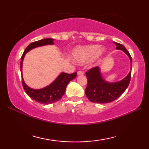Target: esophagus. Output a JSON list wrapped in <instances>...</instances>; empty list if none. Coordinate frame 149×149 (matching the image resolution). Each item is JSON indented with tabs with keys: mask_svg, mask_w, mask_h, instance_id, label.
Instances as JSON below:
<instances>
[{
	"mask_svg": "<svg viewBox=\"0 0 149 149\" xmlns=\"http://www.w3.org/2000/svg\"><path fill=\"white\" fill-rule=\"evenodd\" d=\"M77 74L78 75H83V74H84V72L81 71V70H79V71L77 72Z\"/></svg>",
	"mask_w": 149,
	"mask_h": 149,
	"instance_id": "34e87169",
	"label": "esophagus"
}]
</instances>
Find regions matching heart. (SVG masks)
<instances>
[{"mask_svg":"<svg viewBox=\"0 0 149 149\" xmlns=\"http://www.w3.org/2000/svg\"><path fill=\"white\" fill-rule=\"evenodd\" d=\"M104 52V48H99L97 45H89L75 48L72 52V57L79 63L86 62L91 58L95 61H99Z\"/></svg>","mask_w":149,"mask_h":149,"instance_id":"b5f03b06","label":"heart"}]
</instances>
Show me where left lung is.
<instances>
[{
  "label": "left lung",
  "instance_id": "1",
  "mask_svg": "<svg viewBox=\"0 0 149 149\" xmlns=\"http://www.w3.org/2000/svg\"><path fill=\"white\" fill-rule=\"evenodd\" d=\"M116 49L122 50L127 54L132 67V59L130 52L122 44L114 42ZM87 85L85 95L91 102L94 103H108L117 99L127 89L131 80V71L123 80L116 83H108L102 79L99 67H93L85 73Z\"/></svg>",
  "mask_w": 149,
  "mask_h": 149
}]
</instances>
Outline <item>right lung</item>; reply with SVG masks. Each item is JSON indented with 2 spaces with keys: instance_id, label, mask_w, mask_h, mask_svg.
<instances>
[{
  "instance_id": "obj_1",
  "label": "right lung",
  "mask_w": 149,
  "mask_h": 149,
  "mask_svg": "<svg viewBox=\"0 0 149 149\" xmlns=\"http://www.w3.org/2000/svg\"><path fill=\"white\" fill-rule=\"evenodd\" d=\"M53 41L54 40L52 39L48 38L33 42L31 44H29L26 49H25L24 53L22 56L21 62H20L21 72L24 58L25 56V54L27 52L37 47L46 45H53ZM76 76L77 72H74L73 74L62 73L51 84L41 89H32L31 88H29L25 84L23 77H22V85H23L25 91L33 100L39 103H41V104H51V103L57 102L58 100L61 99L62 96L64 95L65 88H66L68 84H69L70 81L74 79Z\"/></svg>"
}]
</instances>
